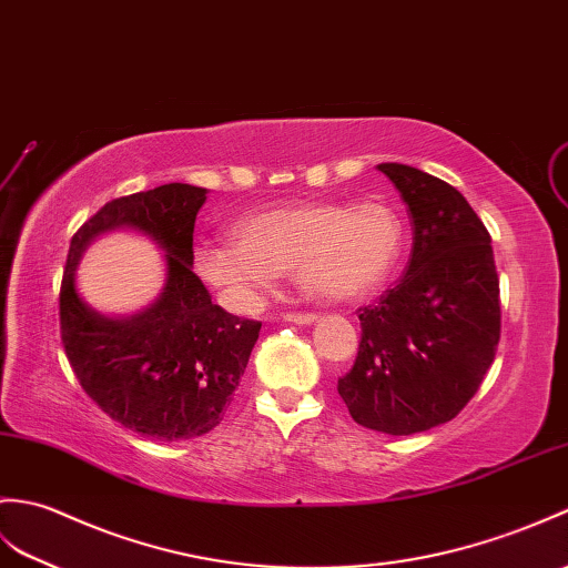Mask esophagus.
<instances>
[{"instance_id":"obj_1","label":"esophagus","mask_w":568,"mask_h":568,"mask_svg":"<svg viewBox=\"0 0 568 568\" xmlns=\"http://www.w3.org/2000/svg\"><path fill=\"white\" fill-rule=\"evenodd\" d=\"M283 320L290 324H314L316 322V314L310 312H287L283 314Z\"/></svg>"}]
</instances>
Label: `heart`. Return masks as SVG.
Returning a JSON list of instances; mask_svg holds the SVG:
<instances>
[{
  "instance_id": "1",
  "label": "heart",
  "mask_w": 568,
  "mask_h": 568,
  "mask_svg": "<svg viewBox=\"0 0 568 568\" xmlns=\"http://www.w3.org/2000/svg\"><path fill=\"white\" fill-rule=\"evenodd\" d=\"M234 242H201L193 271L232 312L263 305L278 273L326 302L367 297L385 283L404 246L402 220L379 203H297L246 215Z\"/></svg>"
}]
</instances>
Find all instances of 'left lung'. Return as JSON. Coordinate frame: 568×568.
<instances>
[{"label":"left lung","instance_id":"8db88e82","mask_svg":"<svg viewBox=\"0 0 568 568\" xmlns=\"http://www.w3.org/2000/svg\"><path fill=\"white\" fill-rule=\"evenodd\" d=\"M408 205L414 246L402 281L363 307L361 348L338 394L355 424L412 435L455 418L500 338L491 236L467 197L426 171L377 164Z\"/></svg>","mask_w":568,"mask_h":568}]
</instances>
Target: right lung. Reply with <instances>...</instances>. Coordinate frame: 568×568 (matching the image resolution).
<instances>
[{
    "instance_id": "obj_1",
    "label": "right lung",
    "mask_w": 568,
    "mask_h": 568,
    "mask_svg": "<svg viewBox=\"0 0 568 568\" xmlns=\"http://www.w3.org/2000/svg\"><path fill=\"white\" fill-rule=\"evenodd\" d=\"M205 189L164 183L105 203L77 230L60 287V332L79 385L115 424L154 440L213 430L246 371L261 324L213 305L193 273V227ZM133 229L165 252L168 281L150 308L101 315L75 290V266L97 235Z\"/></svg>"
}]
</instances>
